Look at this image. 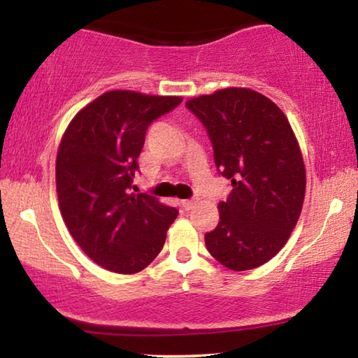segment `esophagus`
Instances as JSON below:
<instances>
[{"label":"esophagus","instance_id":"1","mask_svg":"<svg viewBox=\"0 0 358 358\" xmlns=\"http://www.w3.org/2000/svg\"><path fill=\"white\" fill-rule=\"evenodd\" d=\"M180 205H182L184 210H192L195 202L194 200H180Z\"/></svg>","mask_w":358,"mask_h":358}]
</instances>
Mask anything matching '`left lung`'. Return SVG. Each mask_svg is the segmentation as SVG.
<instances>
[{"label":"left lung","mask_w":358,"mask_h":358,"mask_svg":"<svg viewBox=\"0 0 358 358\" xmlns=\"http://www.w3.org/2000/svg\"><path fill=\"white\" fill-rule=\"evenodd\" d=\"M185 106L207 129L215 164L233 185L205 246L231 271L262 266L287 244L305 200L295 131L275 102L249 87H224Z\"/></svg>","instance_id":"left-lung-1"}]
</instances>
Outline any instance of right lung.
Wrapping results in <instances>:
<instances>
[{
  "mask_svg": "<svg viewBox=\"0 0 358 358\" xmlns=\"http://www.w3.org/2000/svg\"><path fill=\"white\" fill-rule=\"evenodd\" d=\"M180 96L107 91L83 107L58 146V207L68 231L92 262L115 273L148 267L164 246L178 210L129 194L148 125Z\"/></svg>",
  "mask_w": 358,
  "mask_h": 358,
  "instance_id": "1",
  "label": "right lung"
}]
</instances>
